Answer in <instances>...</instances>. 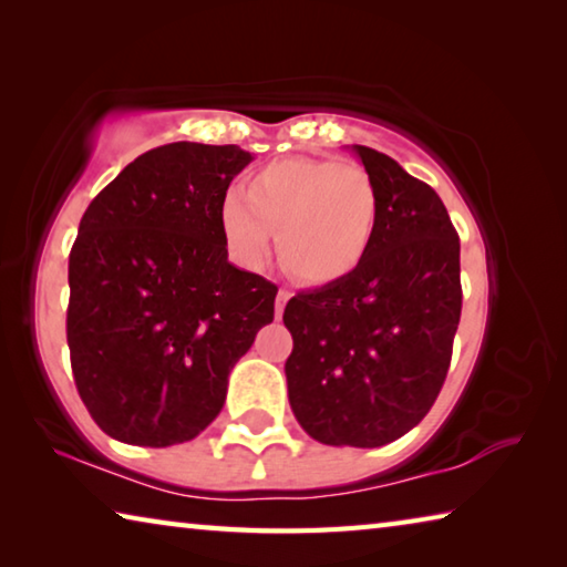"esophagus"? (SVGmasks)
Returning <instances> with one entry per match:
<instances>
[{"label":"esophagus","instance_id":"obj_1","mask_svg":"<svg viewBox=\"0 0 567 567\" xmlns=\"http://www.w3.org/2000/svg\"><path fill=\"white\" fill-rule=\"evenodd\" d=\"M290 297H292V292L285 290V287H280V292H277V300H275V315H277V318H282V310H285V305H287V300H290Z\"/></svg>","mask_w":567,"mask_h":567}]
</instances>
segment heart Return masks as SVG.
<instances>
[{
    "instance_id": "obj_1",
    "label": "heart",
    "mask_w": 567,
    "mask_h": 567,
    "mask_svg": "<svg viewBox=\"0 0 567 567\" xmlns=\"http://www.w3.org/2000/svg\"><path fill=\"white\" fill-rule=\"evenodd\" d=\"M380 197L360 165L290 157L257 169L243 197L219 207V225L239 262L260 267L275 233L277 257L295 280L328 285L348 277L372 245Z\"/></svg>"
}]
</instances>
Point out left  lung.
Listing matches in <instances>:
<instances>
[{"label":"left lung","instance_id":"left-lung-1","mask_svg":"<svg viewBox=\"0 0 567 567\" xmlns=\"http://www.w3.org/2000/svg\"><path fill=\"white\" fill-rule=\"evenodd\" d=\"M380 197L354 270L285 307L297 422L322 445L380 447L427 415L463 310L460 239L437 192L378 150L354 145Z\"/></svg>","mask_w":567,"mask_h":567}]
</instances>
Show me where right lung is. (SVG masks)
<instances>
[{"label": "right lung", "instance_id": "right-lung-1", "mask_svg": "<svg viewBox=\"0 0 567 567\" xmlns=\"http://www.w3.org/2000/svg\"><path fill=\"white\" fill-rule=\"evenodd\" d=\"M252 155L172 142L130 162L82 215L66 344L92 420L127 445L197 437L275 318L277 285L227 260L219 207Z\"/></svg>", "mask_w": 567, "mask_h": 567}]
</instances>
